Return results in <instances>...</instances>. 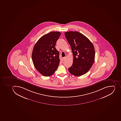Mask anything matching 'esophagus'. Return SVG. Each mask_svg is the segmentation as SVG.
I'll return each mask as SVG.
<instances>
[{"label":"esophagus","instance_id":"esophagus-1","mask_svg":"<svg viewBox=\"0 0 121 121\" xmlns=\"http://www.w3.org/2000/svg\"><path fill=\"white\" fill-rule=\"evenodd\" d=\"M63 60H65V57H63Z\"/></svg>","mask_w":121,"mask_h":121}]
</instances>
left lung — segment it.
<instances>
[{
    "label": "left lung",
    "instance_id": "1",
    "mask_svg": "<svg viewBox=\"0 0 121 121\" xmlns=\"http://www.w3.org/2000/svg\"><path fill=\"white\" fill-rule=\"evenodd\" d=\"M65 35L71 47L73 62L68 69L70 74L76 76L84 74L95 62V48L90 40L79 32H65Z\"/></svg>",
    "mask_w": 121,
    "mask_h": 121
}]
</instances>
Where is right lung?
Segmentation results:
<instances>
[{
    "label": "right lung",
    "mask_w": 121,
    "mask_h": 121,
    "mask_svg": "<svg viewBox=\"0 0 121 121\" xmlns=\"http://www.w3.org/2000/svg\"><path fill=\"white\" fill-rule=\"evenodd\" d=\"M60 35V32H50L40 38L34 46L33 62L37 70L44 76L54 74L59 64V53L55 46Z\"/></svg>",
    "instance_id": "add662e5"
}]
</instances>
